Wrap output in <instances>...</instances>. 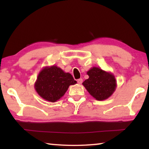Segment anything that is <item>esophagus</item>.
I'll return each mask as SVG.
<instances>
[{
	"instance_id": "1",
	"label": "esophagus",
	"mask_w": 149,
	"mask_h": 149,
	"mask_svg": "<svg viewBox=\"0 0 149 149\" xmlns=\"http://www.w3.org/2000/svg\"><path fill=\"white\" fill-rule=\"evenodd\" d=\"M82 82H83V79H81V78H80V79H77V83H78V84H82Z\"/></svg>"
}]
</instances>
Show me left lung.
Here are the masks:
<instances>
[{"label":"left lung","instance_id":"8db88e82","mask_svg":"<svg viewBox=\"0 0 149 149\" xmlns=\"http://www.w3.org/2000/svg\"><path fill=\"white\" fill-rule=\"evenodd\" d=\"M89 79L83 82V85L89 94L97 100L109 98L115 91L117 82L114 74L97 67H93L87 72Z\"/></svg>","mask_w":149,"mask_h":149}]
</instances>
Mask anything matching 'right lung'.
<instances>
[{"mask_svg": "<svg viewBox=\"0 0 149 149\" xmlns=\"http://www.w3.org/2000/svg\"><path fill=\"white\" fill-rule=\"evenodd\" d=\"M77 81L70 73L63 71L57 65L45 66L39 73L34 87L42 99L54 102L64 95L70 85Z\"/></svg>", "mask_w": 149, "mask_h": 149, "instance_id": "1", "label": "right lung"}]
</instances>
